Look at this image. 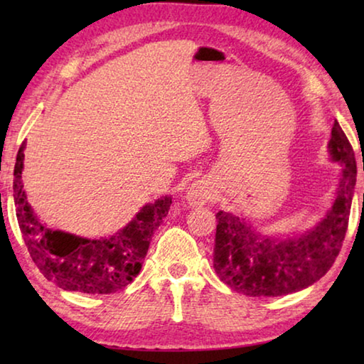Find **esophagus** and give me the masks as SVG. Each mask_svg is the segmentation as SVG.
I'll list each match as a JSON object with an SVG mask.
<instances>
[{
	"label": "esophagus",
	"instance_id": "esophagus-1",
	"mask_svg": "<svg viewBox=\"0 0 364 364\" xmlns=\"http://www.w3.org/2000/svg\"><path fill=\"white\" fill-rule=\"evenodd\" d=\"M215 196L213 184L210 180H196L193 184H189L188 193H186V200L191 207H200L205 205L207 202H210Z\"/></svg>",
	"mask_w": 364,
	"mask_h": 364
}]
</instances>
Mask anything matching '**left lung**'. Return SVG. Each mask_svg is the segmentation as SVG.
Segmentation results:
<instances>
[{
  "label": "left lung",
  "instance_id": "8db88e82",
  "mask_svg": "<svg viewBox=\"0 0 364 364\" xmlns=\"http://www.w3.org/2000/svg\"><path fill=\"white\" fill-rule=\"evenodd\" d=\"M342 165L336 199L324 217L304 234H264L231 212L217 213L213 268L218 278L249 297H279L304 291L328 273L342 249L356 184L352 144L334 122L328 144Z\"/></svg>",
  "mask_w": 364,
  "mask_h": 364
}]
</instances>
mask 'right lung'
<instances>
[{
  "label": "right lung",
  "instance_id": "add662e5",
  "mask_svg": "<svg viewBox=\"0 0 364 364\" xmlns=\"http://www.w3.org/2000/svg\"><path fill=\"white\" fill-rule=\"evenodd\" d=\"M22 143L14 167L16 215L28 254L48 281L64 291L114 294L136 278L143 267L154 231L162 225L171 205V196L146 204L130 223L112 236L88 239L51 230L41 223L23 191Z\"/></svg>",
  "mask_w": 364,
  "mask_h": 364
}]
</instances>
